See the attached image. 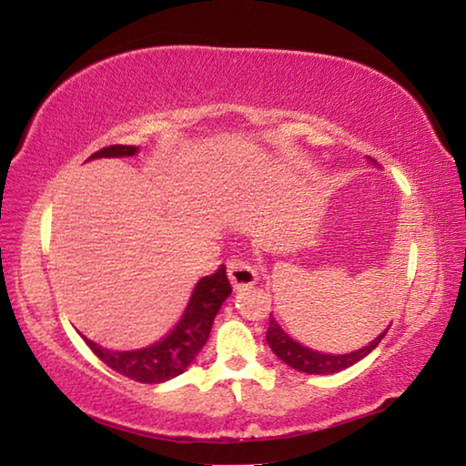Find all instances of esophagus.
<instances>
[{
	"instance_id": "esophagus-1",
	"label": "esophagus",
	"mask_w": 466,
	"mask_h": 466,
	"mask_svg": "<svg viewBox=\"0 0 466 466\" xmlns=\"http://www.w3.org/2000/svg\"><path fill=\"white\" fill-rule=\"evenodd\" d=\"M228 278H230L234 289H244L255 286L258 279V271L247 261V258L234 257L228 261Z\"/></svg>"
}]
</instances>
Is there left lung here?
Instances as JSON below:
<instances>
[{"mask_svg": "<svg viewBox=\"0 0 466 466\" xmlns=\"http://www.w3.org/2000/svg\"><path fill=\"white\" fill-rule=\"evenodd\" d=\"M390 329V327H389ZM389 329L384 333L378 335L372 343H368L361 350H356L351 353H343V356H333V353H320L314 351L310 347L299 345L294 341L286 330H283L278 320L269 317V329H267V343L273 350L275 356H278L281 361H286L288 366H291L298 372H306V374H335L341 372V370L350 368L356 364V361L364 360L370 351L376 350L378 343L382 341V337L389 333Z\"/></svg>", "mask_w": 466, "mask_h": 466, "instance_id": "left-lung-1", "label": "left lung"}]
</instances>
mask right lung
Listing matches in <instances>:
<instances>
[{
    "mask_svg": "<svg viewBox=\"0 0 466 466\" xmlns=\"http://www.w3.org/2000/svg\"><path fill=\"white\" fill-rule=\"evenodd\" d=\"M136 154V146H108L94 152L90 160L92 157H123ZM230 294L232 286L228 281L226 267L219 265L216 273L205 275L203 279L197 281L185 314L162 341L137 351H110L88 341V339H86V343L90 345L94 356L105 361L108 368H113L115 372L131 378V380L141 384L167 382L170 378L183 374L197 358V353L203 350L216 314Z\"/></svg>",
    "mask_w": 466,
    "mask_h": 466,
    "instance_id": "right-lung-1",
    "label": "right lung"
}]
</instances>
